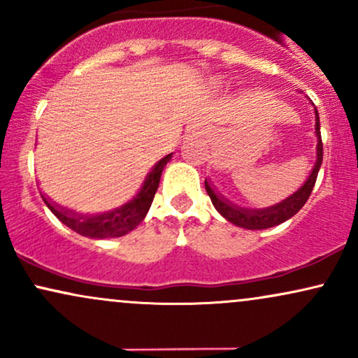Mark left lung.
I'll return each instance as SVG.
<instances>
[{
	"instance_id": "left-lung-1",
	"label": "left lung",
	"mask_w": 358,
	"mask_h": 358,
	"mask_svg": "<svg viewBox=\"0 0 358 358\" xmlns=\"http://www.w3.org/2000/svg\"><path fill=\"white\" fill-rule=\"evenodd\" d=\"M315 134H316V162L313 170H311L310 176L306 178V182L298 188L296 192L291 193L289 196H286L285 200L276 205H271L266 208H245L239 207V205L232 203L231 200L225 199L224 195H220L215 188L208 183V180H205V190H207L208 196H210L213 207L217 208V212L224 217L225 220H229L231 224L237 225V227L248 229V231H262V229L274 227V225L282 224L287 219H291L293 215L301 210L303 205L306 203V200L310 199V193L313 190L316 176H318L320 166L323 162V143H322V134H320V117L318 110L315 108Z\"/></svg>"
}]
</instances>
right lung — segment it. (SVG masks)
<instances>
[{
  "instance_id": "right-lung-1",
  "label": "right lung",
  "mask_w": 358,
  "mask_h": 358,
  "mask_svg": "<svg viewBox=\"0 0 358 358\" xmlns=\"http://www.w3.org/2000/svg\"><path fill=\"white\" fill-rule=\"evenodd\" d=\"M171 155L173 153L166 155L165 158L159 159V162L151 168L150 173L146 175L143 187L139 188L136 195H134L129 202L114 208V210L89 215V213H79L52 202L45 193H42V199L43 202L47 203V207L50 208L53 215H55L62 224L67 225L69 229L80 234V236L90 237V239H113V237H122L126 236V234H129L133 229H136L146 217L151 203H153L155 193L158 190L163 168H165L166 163L171 159Z\"/></svg>"
}]
</instances>
